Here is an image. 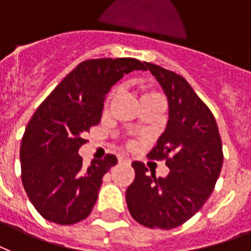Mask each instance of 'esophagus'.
<instances>
[{"label": "esophagus", "mask_w": 251, "mask_h": 251, "mask_svg": "<svg viewBox=\"0 0 251 251\" xmlns=\"http://www.w3.org/2000/svg\"><path fill=\"white\" fill-rule=\"evenodd\" d=\"M119 163L131 164V159H129L128 156H124V154H122V156H119Z\"/></svg>", "instance_id": "34e87169"}]
</instances>
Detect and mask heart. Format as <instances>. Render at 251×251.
Wrapping results in <instances>:
<instances>
[{
  "label": "heart",
  "instance_id": "heart-1",
  "mask_svg": "<svg viewBox=\"0 0 251 251\" xmlns=\"http://www.w3.org/2000/svg\"><path fill=\"white\" fill-rule=\"evenodd\" d=\"M114 97H115V91H111L110 94L107 95V98H105V101H104L105 108H107V107L111 104V101H112ZM154 99H164V98L160 95L159 92H154V91H143L141 92V95H140L141 104H143V103H146V101L154 100ZM128 144L131 146V144H132V141H129Z\"/></svg>",
  "mask_w": 251,
  "mask_h": 251
}]
</instances>
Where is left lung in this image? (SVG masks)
<instances>
[{
  "mask_svg": "<svg viewBox=\"0 0 251 251\" xmlns=\"http://www.w3.org/2000/svg\"><path fill=\"white\" fill-rule=\"evenodd\" d=\"M169 103L167 128L148 157L165 160L171 171L156 178L141 161H133L135 180L128 186V210L151 229L168 230L193 217L212 195L224 163L216 119L185 78L146 62Z\"/></svg>",
  "mask_w": 251,
  "mask_h": 251,
  "instance_id": "left-lung-1",
  "label": "left lung"
}]
</instances>
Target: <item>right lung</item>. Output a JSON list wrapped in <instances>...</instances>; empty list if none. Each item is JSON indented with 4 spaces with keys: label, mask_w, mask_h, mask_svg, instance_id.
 <instances>
[{
    "label": "right lung",
    "mask_w": 251,
    "mask_h": 251,
    "mask_svg": "<svg viewBox=\"0 0 251 251\" xmlns=\"http://www.w3.org/2000/svg\"><path fill=\"white\" fill-rule=\"evenodd\" d=\"M133 70L135 58H101L79 63L41 103L21 140V178L45 220L73 225L90 216L101 178L118 163L115 154L86 167L78 150L84 133L100 122L105 94Z\"/></svg>",
    "instance_id": "right-lung-1"
}]
</instances>
